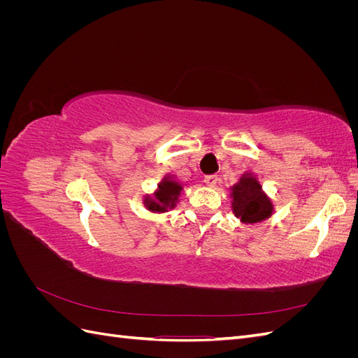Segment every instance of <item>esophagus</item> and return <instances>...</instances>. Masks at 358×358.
<instances>
[{
    "instance_id": "1",
    "label": "esophagus",
    "mask_w": 358,
    "mask_h": 358,
    "mask_svg": "<svg viewBox=\"0 0 358 358\" xmlns=\"http://www.w3.org/2000/svg\"><path fill=\"white\" fill-rule=\"evenodd\" d=\"M203 182H204L208 187H215L216 183H218V176H216V175H208V176H204Z\"/></svg>"
}]
</instances>
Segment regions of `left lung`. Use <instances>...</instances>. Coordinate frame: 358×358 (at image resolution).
<instances>
[{"instance_id":"1","label":"left lung","mask_w":358,"mask_h":358,"mask_svg":"<svg viewBox=\"0 0 358 358\" xmlns=\"http://www.w3.org/2000/svg\"><path fill=\"white\" fill-rule=\"evenodd\" d=\"M233 210L243 222H259L272 213V204L262 192L259 183L246 175L233 187Z\"/></svg>"}]
</instances>
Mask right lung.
<instances>
[{
  "instance_id": "obj_1",
  "label": "right lung",
  "mask_w": 358,
  "mask_h": 358,
  "mask_svg": "<svg viewBox=\"0 0 358 358\" xmlns=\"http://www.w3.org/2000/svg\"><path fill=\"white\" fill-rule=\"evenodd\" d=\"M158 188L159 189L155 194V199H146V208L154 212H164L167 208H173V206H175V200L180 191V187L176 182H173L170 180V178H167L159 183Z\"/></svg>"
}]
</instances>
